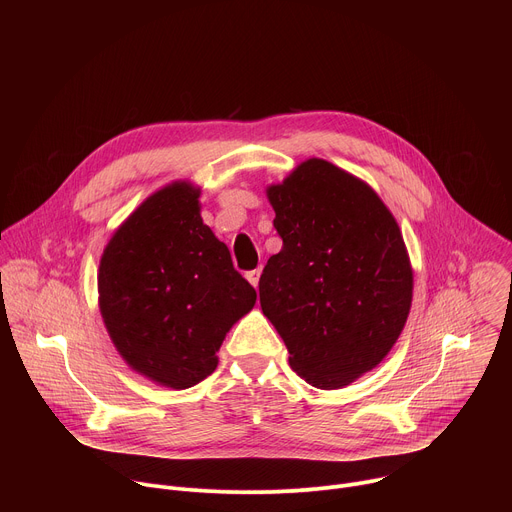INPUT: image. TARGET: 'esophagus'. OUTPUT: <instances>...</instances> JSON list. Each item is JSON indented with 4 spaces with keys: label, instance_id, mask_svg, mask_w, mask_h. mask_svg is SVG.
<instances>
[{
    "label": "esophagus",
    "instance_id": "1",
    "mask_svg": "<svg viewBox=\"0 0 512 512\" xmlns=\"http://www.w3.org/2000/svg\"><path fill=\"white\" fill-rule=\"evenodd\" d=\"M245 277L249 279V283H251L253 287H257V285H259V277H261V267H257V269H253V271H247Z\"/></svg>",
    "mask_w": 512,
    "mask_h": 512
}]
</instances>
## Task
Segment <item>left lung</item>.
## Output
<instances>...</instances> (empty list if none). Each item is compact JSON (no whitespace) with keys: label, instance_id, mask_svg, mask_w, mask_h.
<instances>
[{"label":"left lung","instance_id":"1","mask_svg":"<svg viewBox=\"0 0 512 512\" xmlns=\"http://www.w3.org/2000/svg\"><path fill=\"white\" fill-rule=\"evenodd\" d=\"M267 198L283 247L261 273V310L302 379L346 387L377 367L407 322L413 269L401 229L367 182L320 158Z\"/></svg>","mask_w":512,"mask_h":512}]
</instances>
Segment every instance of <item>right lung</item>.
<instances>
[{
    "instance_id": "obj_1",
    "label": "right lung",
    "mask_w": 512,
    "mask_h": 512,
    "mask_svg": "<svg viewBox=\"0 0 512 512\" xmlns=\"http://www.w3.org/2000/svg\"><path fill=\"white\" fill-rule=\"evenodd\" d=\"M198 196L190 182H174L145 198L107 243L97 275L115 348L135 373L170 389L216 369L227 332L257 300L202 223Z\"/></svg>"
}]
</instances>
